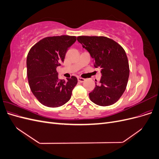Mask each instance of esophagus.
<instances>
[{
    "mask_svg": "<svg viewBox=\"0 0 159 159\" xmlns=\"http://www.w3.org/2000/svg\"><path fill=\"white\" fill-rule=\"evenodd\" d=\"M78 80L81 83H82V82H84V81H85V79L81 78H78Z\"/></svg>",
    "mask_w": 159,
    "mask_h": 159,
    "instance_id": "34e87169",
    "label": "esophagus"
}]
</instances>
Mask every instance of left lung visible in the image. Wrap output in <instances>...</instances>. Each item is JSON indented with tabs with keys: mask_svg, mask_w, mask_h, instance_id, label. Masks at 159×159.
Returning a JSON list of instances; mask_svg holds the SVG:
<instances>
[{
	"mask_svg": "<svg viewBox=\"0 0 159 159\" xmlns=\"http://www.w3.org/2000/svg\"><path fill=\"white\" fill-rule=\"evenodd\" d=\"M93 59L95 68L102 69V78L89 93L91 101L100 106L116 103L126 89L129 66L125 51L118 43L105 36L77 38Z\"/></svg>",
	"mask_w": 159,
	"mask_h": 159,
	"instance_id": "left-lung-1",
	"label": "left lung"
}]
</instances>
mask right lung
I'll return each instance as SVG.
<instances>
[{
  "instance_id": "1",
  "label": "right lung",
  "mask_w": 159,
  "mask_h": 159,
  "mask_svg": "<svg viewBox=\"0 0 159 159\" xmlns=\"http://www.w3.org/2000/svg\"><path fill=\"white\" fill-rule=\"evenodd\" d=\"M76 41L75 36L62 35L43 38L34 45L26 59L27 75L30 89L46 107H57L70 99L78 84L75 76L59 80L56 68L64 62L67 51Z\"/></svg>"
}]
</instances>
